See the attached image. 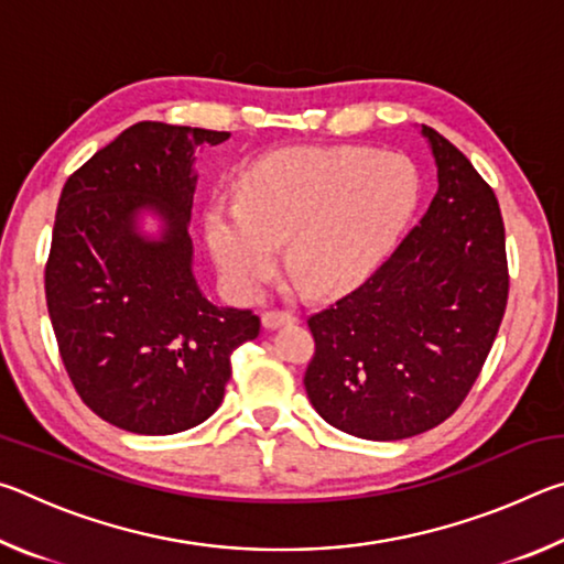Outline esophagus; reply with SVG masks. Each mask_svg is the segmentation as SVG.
<instances>
[{"label": "esophagus", "instance_id": "1", "mask_svg": "<svg viewBox=\"0 0 564 564\" xmlns=\"http://www.w3.org/2000/svg\"><path fill=\"white\" fill-rule=\"evenodd\" d=\"M261 321H263L265 328H279V326H285V323H295V313L271 308V311H263Z\"/></svg>", "mask_w": 564, "mask_h": 564}]
</instances>
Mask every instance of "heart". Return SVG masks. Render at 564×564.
Listing matches in <instances>:
<instances>
[{
    "mask_svg": "<svg viewBox=\"0 0 564 564\" xmlns=\"http://www.w3.org/2000/svg\"><path fill=\"white\" fill-rule=\"evenodd\" d=\"M420 176L403 154L285 149L246 171L236 198L206 218L208 246L241 299L259 295L281 263L313 293L358 285L386 259L417 204Z\"/></svg>",
    "mask_w": 564,
    "mask_h": 564,
    "instance_id": "b5f03b06",
    "label": "heart"
}]
</instances>
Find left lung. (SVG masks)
Wrapping results in <instances>:
<instances>
[{
  "mask_svg": "<svg viewBox=\"0 0 564 564\" xmlns=\"http://www.w3.org/2000/svg\"><path fill=\"white\" fill-rule=\"evenodd\" d=\"M437 194L370 279L308 316L303 386L318 415L366 441H403L451 417L498 336L510 291L505 224L488 181L423 127Z\"/></svg>",
  "mask_w": 564,
  "mask_h": 564,
  "instance_id": "obj_1",
  "label": "left lung"
}]
</instances>
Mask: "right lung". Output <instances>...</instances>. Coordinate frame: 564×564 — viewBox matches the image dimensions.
<instances>
[{
  "label": "right lung",
  "mask_w": 564,
  "mask_h": 564,
  "mask_svg": "<svg viewBox=\"0 0 564 564\" xmlns=\"http://www.w3.org/2000/svg\"><path fill=\"white\" fill-rule=\"evenodd\" d=\"M231 133L139 121L66 178L44 265L46 308L76 395L139 435L188 431L221 405L231 356L261 330L218 308L191 273L194 151ZM141 207L167 228L132 231Z\"/></svg>",
  "instance_id": "right-lung-1"
}]
</instances>
